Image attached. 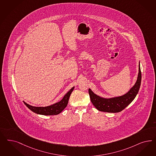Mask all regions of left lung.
Wrapping results in <instances>:
<instances>
[{
  "label": "left lung",
  "instance_id": "left-lung-1",
  "mask_svg": "<svg viewBox=\"0 0 156 156\" xmlns=\"http://www.w3.org/2000/svg\"><path fill=\"white\" fill-rule=\"evenodd\" d=\"M141 83V71L139 63V72L135 84L125 95L111 98H105L94 94L90 88L88 92L90 101L98 110L116 113L121 112L129 105L137 95Z\"/></svg>",
  "mask_w": 156,
  "mask_h": 156
}]
</instances>
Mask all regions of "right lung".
<instances>
[{"label":"right lung","mask_w":156,"mask_h":156,"mask_svg":"<svg viewBox=\"0 0 156 156\" xmlns=\"http://www.w3.org/2000/svg\"><path fill=\"white\" fill-rule=\"evenodd\" d=\"M74 88L75 87H72L64 95L61 101L50 106L46 107H35L31 106L30 105L26 103L25 101L23 102L26 106H27L30 110L32 111L33 112L37 114L43 115H57L64 110L67 106L70 94L74 90Z\"/></svg>","instance_id":"obj_1"}]
</instances>
